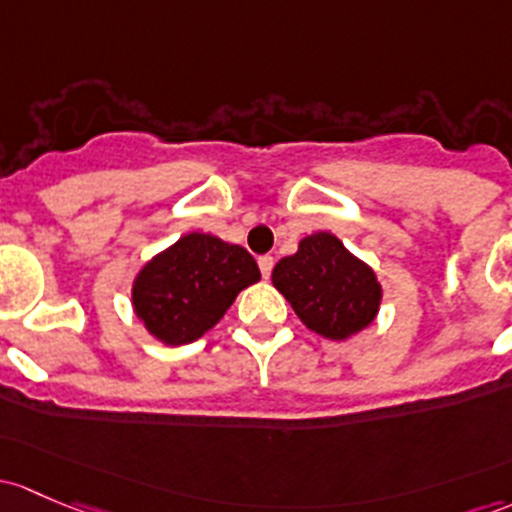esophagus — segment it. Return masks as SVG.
<instances>
[{
  "mask_svg": "<svg viewBox=\"0 0 512 512\" xmlns=\"http://www.w3.org/2000/svg\"><path fill=\"white\" fill-rule=\"evenodd\" d=\"M257 265H260L262 277H270V274H272V267H274V257H272V255H262V257H257Z\"/></svg>",
  "mask_w": 512,
  "mask_h": 512,
  "instance_id": "obj_1",
  "label": "esophagus"
}]
</instances>
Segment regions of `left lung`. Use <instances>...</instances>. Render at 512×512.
Listing matches in <instances>:
<instances>
[{
    "mask_svg": "<svg viewBox=\"0 0 512 512\" xmlns=\"http://www.w3.org/2000/svg\"><path fill=\"white\" fill-rule=\"evenodd\" d=\"M272 284L306 328L331 341L373 324L383 299L375 272L331 233L306 235L294 255L274 265Z\"/></svg>",
    "mask_w": 512,
    "mask_h": 512,
    "instance_id": "8db88e82",
    "label": "left lung"
}]
</instances>
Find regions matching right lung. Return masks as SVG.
<instances>
[{
  "mask_svg": "<svg viewBox=\"0 0 512 512\" xmlns=\"http://www.w3.org/2000/svg\"><path fill=\"white\" fill-rule=\"evenodd\" d=\"M257 279L260 270L245 247L188 233L142 267L132 284V306L154 338L184 346L211 331Z\"/></svg>",
  "mask_w": 512,
  "mask_h": 512,
  "instance_id": "obj_1",
  "label": "right lung"
}]
</instances>
